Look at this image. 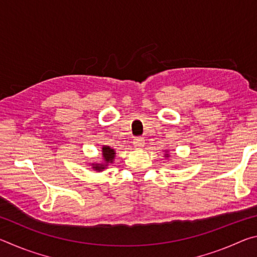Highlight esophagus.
<instances>
[{"label":"esophagus","instance_id":"1","mask_svg":"<svg viewBox=\"0 0 257 257\" xmlns=\"http://www.w3.org/2000/svg\"><path fill=\"white\" fill-rule=\"evenodd\" d=\"M134 146L136 147V149H142V147H144L145 145V139L143 137H137L134 139Z\"/></svg>","mask_w":257,"mask_h":257}]
</instances>
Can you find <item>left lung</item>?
I'll return each instance as SVG.
<instances>
[{
  "instance_id": "obj_1",
  "label": "left lung",
  "mask_w": 257,
  "mask_h": 257,
  "mask_svg": "<svg viewBox=\"0 0 257 257\" xmlns=\"http://www.w3.org/2000/svg\"><path fill=\"white\" fill-rule=\"evenodd\" d=\"M165 156H169V155H168V154H165Z\"/></svg>"
}]
</instances>
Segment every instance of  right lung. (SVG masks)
<instances>
[{
    "instance_id": "obj_1",
    "label": "right lung",
    "mask_w": 257,
    "mask_h": 257,
    "mask_svg": "<svg viewBox=\"0 0 257 257\" xmlns=\"http://www.w3.org/2000/svg\"><path fill=\"white\" fill-rule=\"evenodd\" d=\"M102 155H103V163H93L92 169L96 171H103L105 169L108 163H113V160H114L115 152L112 150L111 147L108 146H103L102 147Z\"/></svg>"
}]
</instances>
